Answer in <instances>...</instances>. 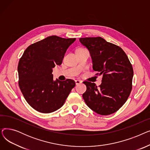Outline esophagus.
<instances>
[{
    "label": "esophagus",
    "instance_id": "34e87169",
    "mask_svg": "<svg viewBox=\"0 0 150 150\" xmlns=\"http://www.w3.org/2000/svg\"><path fill=\"white\" fill-rule=\"evenodd\" d=\"M75 84H76V85L80 84V83H82V81H80V80H75Z\"/></svg>",
    "mask_w": 150,
    "mask_h": 150
}]
</instances>
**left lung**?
I'll return each instance as SVG.
<instances>
[{"instance_id":"obj_1","label":"left lung","mask_w":150,"mask_h":150,"mask_svg":"<svg viewBox=\"0 0 150 150\" xmlns=\"http://www.w3.org/2000/svg\"><path fill=\"white\" fill-rule=\"evenodd\" d=\"M92 59L93 70L103 75L101 84L84 81L86 91L83 98L96 113L107 115L117 111L128 100L132 89L133 69L125 52L119 46L101 37L80 38Z\"/></svg>"}]
</instances>
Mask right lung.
<instances>
[{
	"label": "right lung",
	"mask_w": 150,
	"mask_h": 150,
	"mask_svg": "<svg viewBox=\"0 0 150 150\" xmlns=\"http://www.w3.org/2000/svg\"><path fill=\"white\" fill-rule=\"evenodd\" d=\"M75 38L50 36L29 45L19 61V86L27 103L37 111H57L75 86L74 80L53 81L52 69L61 65Z\"/></svg>",
	"instance_id": "obj_1"
}]
</instances>
